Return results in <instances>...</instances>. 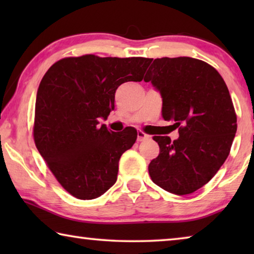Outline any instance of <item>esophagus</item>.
Segmentation results:
<instances>
[{"mask_svg":"<svg viewBox=\"0 0 254 254\" xmlns=\"http://www.w3.org/2000/svg\"><path fill=\"white\" fill-rule=\"evenodd\" d=\"M149 137H150V135L145 134L144 132H142V131H137V141H139V142H141V141L147 140V139H149Z\"/></svg>","mask_w":254,"mask_h":254,"instance_id":"esophagus-1","label":"esophagus"}]
</instances>
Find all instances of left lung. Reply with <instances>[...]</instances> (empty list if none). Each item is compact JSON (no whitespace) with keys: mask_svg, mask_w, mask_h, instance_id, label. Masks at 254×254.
<instances>
[{"mask_svg":"<svg viewBox=\"0 0 254 254\" xmlns=\"http://www.w3.org/2000/svg\"><path fill=\"white\" fill-rule=\"evenodd\" d=\"M144 81L160 92L163 119L179 127L177 140L153 136L160 153L150 162V177L171 194H191L230 153L238 124L229 89L214 67L190 57L154 59Z\"/></svg>","mask_w":254,"mask_h":254,"instance_id":"obj_1","label":"left lung"}]
</instances>
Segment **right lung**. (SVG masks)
<instances>
[{
	"label": "right lung",
	"instance_id": "add662e5",
	"mask_svg": "<svg viewBox=\"0 0 254 254\" xmlns=\"http://www.w3.org/2000/svg\"><path fill=\"white\" fill-rule=\"evenodd\" d=\"M152 59L94 55L55 63L37 92L34 143L58 183L76 198L94 199L118 179L119 160L132 148L134 128L109 131L98 119L114 110L115 92L141 81Z\"/></svg>",
	"mask_w": 254,
	"mask_h": 254
}]
</instances>
